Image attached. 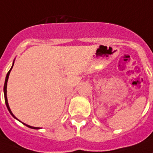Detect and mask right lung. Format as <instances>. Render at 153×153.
Instances as JSON below:
<instances>
[{
	"label": "right lung",
	"instance_id": "add662e5",
	"mask_svg": "<svg viewBox=\"0 0 153 153\" xmlns=\"http://www.w3.org/2000/svg\"><path fill=\"white\" fill-rule=\"evenodd\" d=\"M14 63H15V60H14L13 61V64H12V66H11V69L9 70V71L7 72V75H6V79H5V82H4V100H5V104H6V106H7V110H8L9 113L11 114V115L12 117H13L15 119H16V120H19V119H17V117L14 115L13 114H12V112H11V109H10V107H9V105H8V102H7V81H8V78H9V74H10V72H11V69H12V68H13V65H14ZM20 121V120H19ZM20 122H22V121H20ZM24 125H25L26 127H28V128H33V129H40V128H36V127H33V126H29V125H28V124H25V123H22Z\"/></svg>",
	"mask_w": 153,
	"mask_h": 153
}]
</instances>
